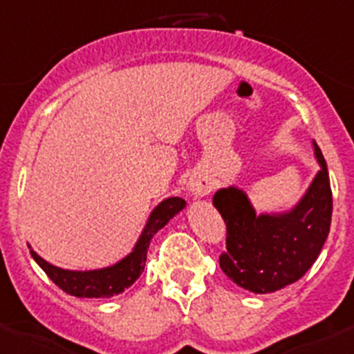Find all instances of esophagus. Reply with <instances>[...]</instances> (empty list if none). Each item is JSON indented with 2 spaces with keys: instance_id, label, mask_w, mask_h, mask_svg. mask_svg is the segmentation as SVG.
Returning <instances> with one entry per match:
<instances>
[{
  "instance_id": "1",
  "label": "esophagus",
  "mask_w": 354,
  "mask_h": 354,
  "mask_svg": "<svg viewBox=\"0 0 354 354\" xmlns=\"http://www.w3.org/2000/svg\"><path fill=\"white\" fill-rule=\"evenodd\" d=\"M192 192L195 194V197H203V195L209 192V187L203 183H200V181H195V183H192Z\"/></svg>"
}]
</instances>
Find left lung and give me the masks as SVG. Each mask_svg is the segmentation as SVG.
<instances>
[{"label": "left lung", "mask_w": 354, "mask_h": 354, "mask_svg": "<svg viewBox=\"0 0 354 354\" xmlns=\"http://www.w3.org/2000/svg\"><path fill=\"white\" fill-rule=\"evenodd\" d=\"M320 171L301 202L288 214L257 216L238 188H223L214 205L226 224V252L219 266L252 292L277 291L296 283L319 257L330 230L332 190L327 162L313 142Z\"/></svg>", "instance_id": "8db88e82"}]
</instances>
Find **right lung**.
Listing matches in <instances>:
<instances>
[{
    "label": "right lung",
    "instance_id": "obj_1",
    "mask_svg": "<svg viewBox=\"0 0 354 354\" xmlns=\"http://www.w3.org/2000/svg\"><path fill=\"white\" fill-rule=\"evenodd\" d=\"M183 207L185 200L180 197H171L160 202L152 210L147 226H145L140 240L135 245L133 252L124 257L121 262L114 263L113 267L77 272V270H65L51 266L44 259H41L34 250H30V255L34 257L39 267L48 274L49 279L68 295L78 296V298H111V296L120 295L121 291L130 288L138 279V276L144 272L147 250L152 236L160 227L166 226L171 217L176 216Z\"/></svg>",
    "mask_w": 354,
    "mask_h": 354
}]
</instances>
